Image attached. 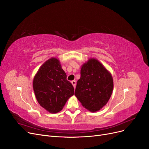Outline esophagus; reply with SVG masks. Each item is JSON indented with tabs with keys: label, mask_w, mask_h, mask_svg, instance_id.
Returning <instances> with one entry per match:
<instances>
[{
	"label": "esophagus",
	"mask_w": 149,
	"mask_h": 149,
	"mask_svg": "<svg viewBox=\"0 0 149 149\" xmlns=\"http://www.w3.org/2000/svg\"><path fill=\"white\" fill-rule=\"evenodd\" d=\"M71 83H72V84H73V87H74V88H76V81L75 80H73V81H71Z\"/></svg>",
	"instance_id": "esophagus-1"
}]
</instances>
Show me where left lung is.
Returning <instances> with one entry per match:
<instances>
[{
	"instance_id": "left-lung-1",
	"label": "left lung",
	"mask_w": 149,
	"mask_h": 149,
	"mask_svg": "<svg viewBox=\"0 0 149 149\" xmlns=\"http://www.w3.org/2000/svg\"><path fill=\"white\" fill-rule=\"evenodd\" d=\"M113 89L111 74L96 59H89L81 70L74 95L86 109L96 111L110 99Z\"/></svg>"
}]
</instances>
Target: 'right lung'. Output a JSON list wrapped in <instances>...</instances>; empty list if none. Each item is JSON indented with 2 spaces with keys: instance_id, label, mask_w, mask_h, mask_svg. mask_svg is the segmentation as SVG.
<instances>
[{
  "instance_id": "add662e5",
  "label": "right lung",
  "mask_w": 149,
  "mask_h": 149,
  "mask_svg": "<svg viewBox=\"0 0 149 149\" xmlns=\"http://www.w3.org/2000/svg\"><path fill=\"white\" fill-rule=\"evenodd\" d=\"M33 89L40 105L50 113L62 110L66 101L74 94V88L66 79L60 61L52 58L41 66L35 75Z\"/></svg>"
}]
</instances>
